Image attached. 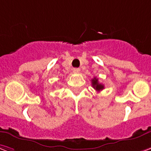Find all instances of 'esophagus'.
<instances>
[{
    "label": "esophagus",
    "instance_id": "obj_1",
    "mask_svg": "<svg viewBox=\"0 0 151 151\" xmlns=\"http://www.w3.org/2000/svg\"><path fill=\"white\" fill-rule=\"evenodd\" d=\"M73 71L74 73H79L80 72V69H79V68H73Z\"/></svg>",
    "mask_w": 151,
    "mask_h": 151
}]
</instances>
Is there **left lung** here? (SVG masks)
Instances as JSON below:
<instances>
[{
  "label": "left lung",
  "mask_w": 151,
  "mask_h": 151,
  "mask_svg": "<svg viewBox=\"0 0 151 151\" xmlns=\"http://www.w3.org/2000/svg\"><path fill=\"white\" fill-rule=\"evenodd\" d=\"M92 86L96 90H98V91H100V90H103L104 89L103 85L100 84V83L98 82V79L96 78L92 79Z\"/></svg>",
  "instance_id": "left-lung-1"
}]
</instances>
